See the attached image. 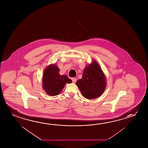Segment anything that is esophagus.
Instances as JSON below:
<instances>
[{"instance_id":"obj_1","label":"esophagus","mask_w":148,"mask_h":148,"mask_svg":"<svg viewBox=\"0 0 148 148\" xmlns=\"http://www.w3.org/2000/svg\"><path fill=\"white\" fill-rule=\"evenodd\" d=\"M72 81L73 83H76V82L77 81V79H76V78H75V77H74V78H72Z\"/></svg>"}]
</instances>
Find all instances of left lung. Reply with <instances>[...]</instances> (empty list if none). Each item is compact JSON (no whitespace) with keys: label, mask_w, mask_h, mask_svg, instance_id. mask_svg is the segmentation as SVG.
<instances>
[{"label":"left lung","mask_w":148,"mask_h":148,"mask_svg":"<svg viewBox=\"0 0 148 148\" xmlns=\"http://www.w3.org/2000/svg\"><path fill=\"white\" fill-rule=\"evenodd\" d=\"M83 97L93 99L100 97L106 87V77L99 65L93 62L85 68L82 78L76 82Z\"/></svg>","instance_id":"1"}]
</instances>
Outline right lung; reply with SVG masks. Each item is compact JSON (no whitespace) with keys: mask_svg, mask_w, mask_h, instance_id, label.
Masks as SVG:
<instances>
[{"mask_svg":"<svg viewBox=\"0 0 148 148\" xmlns=\"http://www.w3.org/2000/svg\"><path fill=\"white\" fill-rule=\"evenodd\" d=\"M60 69L55 65L47 67L43 74L42 87L46 93L51 96H56L61 92L66 83H72L66 75H60Z\"/></svg>","mask_w":148,"mask_h":148,"instance_id":"add662e5","label":"right lung"}]
</instances>
